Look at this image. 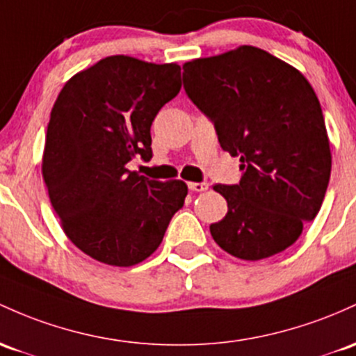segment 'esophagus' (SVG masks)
<instances>
[{"instance_id": "obj_1", "label": "esophagus", "mask_w": 356, "mask_h": 356, "mask_svg": "<svg viewBox=\"0 0 356 356\" xmlns=\"http://www.w3.org/2000/svg\"><path fill=\"white\" fill-rule=\"evenodd\" d=\"M209 187L208 182H189V189L194 191V193H202Z\"/></svg>"}]
</instances>
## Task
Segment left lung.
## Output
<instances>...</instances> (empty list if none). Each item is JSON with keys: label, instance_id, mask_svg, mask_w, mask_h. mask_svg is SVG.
Here are the masks:
<instances>
[{"label": "left lung", "instance_id": "1", "mask_svg": "<svg viewBox=\"0 0 356 356\" xmlns=\"http://www.w3.org/2000/svg\"><path fill=\"white\" fill-rule=\"evenodd\" d=\"M187 96L213 120L218 140L240 157V184L213 189L228 213L209 226L229 255L261 260L296 243L319 213L331 148L309 81L259 47L241 45L184 65Z\"/></svg>", "mask_w": 356, "mask_h": 356}]
</instances>
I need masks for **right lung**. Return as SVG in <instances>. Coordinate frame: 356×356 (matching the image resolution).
<instances>
[{"instance_id": "obj_1", "label": "right lung", "mask_w": 356, "mask_h": 356, "mask_svg": "<svg viewBox=\"0 0 356 356\" xmlns=\"http://www.w3.org/2000/svg\"><path fill=\"white\" fill-rule=\"evenodd\" d=\"M181 86L175 62L111 56L74 74L54 103L42 175L65 236L101 264L148 259L184 204V181H150L127 167L152 159V121Z\"/></svg>"}]
</instances>
